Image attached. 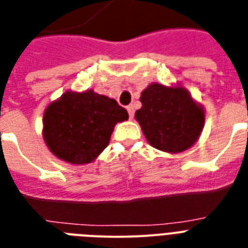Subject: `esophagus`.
Wrapping results in <instances>:
<instances>
[{
	"mask_svg": "<svg viewBox=\"0 0 248 248\" xmlns=\"http://www.w3.org/2000/svg\"><path fill=\"white\" fill-rule=\"evenodd\" d=\"M126 110H128V114H129V119H133V116H134L133 105H129V106L126 108Z\"/></svg>",
	"mask_w": 248,
	"mask_h": 248,
	"instance_id": "1",
	"label": "esophagus"
}]
</instances>
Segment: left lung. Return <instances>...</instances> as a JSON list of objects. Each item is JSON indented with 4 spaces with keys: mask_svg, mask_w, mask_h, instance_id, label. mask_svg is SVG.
Here are the masks:
<instances>
[{
    "mask_svg": "<svg viewBox=\"0 0 248 248\" xmlns=\"http://www.w3.org/2000/svg\"><path fill=\"white\" fill-rule=\"evenodd\" d=\"M136 111L146 140L160 151L178 154L192 147L205 124V111L184 87L152 83L140 94Z\"/></svg>",
    "mask_w": 248,
    "mask_h": 248,
    "instance_id": "8db88e82",
    "label": "left lung"
}]
</instances>
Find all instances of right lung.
Returning <instances> with one entry per match:
<instances>
[{
    "label": "right lung",
    "mask_w": 248,
    "mask_h": 248,
    "mask_svg": "<svg viewBox=\"0 0 248 248\" xmlns=\"http://www.w3.org/2000/svg\"><path fill=\"white\" fill-rule=\"evenodd\" d=\"M128 112L112 98L94 93L65 92L43 114V140L60 160L84 165L108 147L116 123Z\"/></svg>",
    "instance_id": "obj_1"
}]
</instances>
